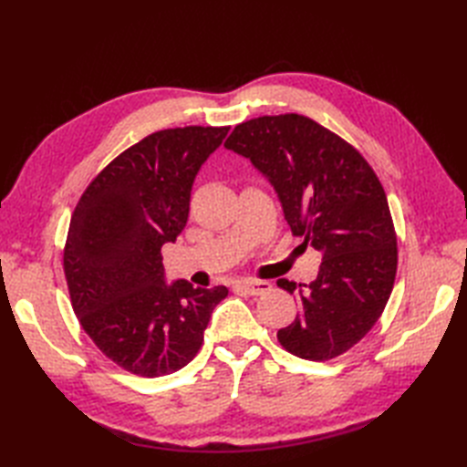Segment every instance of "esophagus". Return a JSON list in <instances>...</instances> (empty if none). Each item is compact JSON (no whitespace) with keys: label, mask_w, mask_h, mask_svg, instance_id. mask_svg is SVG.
Segmentation results:
<instances>
[{"label":"esophagus","mask_w":467,"mask_h":467,"mask_svg":"<svg viewBox=\"0 0 467 467\" xmlns=\"http://www.w3.org/2000/svg\"><path fill=\"white\" fill-rule=\"evenodd\" d=\"M239 288H242L249 296H261V294H266L268 290H271L273 285L266 280H245V282H242V286Z\"/></svg>","instance_id":"1"}]
</instances>
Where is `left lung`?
Listing matches in <instances>:
<instances>
[{
    "label": "left lung",
    "instance_id": "1",
    "mask_svg": "<svg viewBox=\"0 0 467 467\" xmlns=\"http://www.w3.org/2000/svg\"><path fill=\"white\" fill-rule=\"evenodd\" d=\"M223 146L271 181L292 234L323 257L309 285L276 282L300 296V316L278 343L304 360L343 355L379 319L398 271V235L374 169L341 136L294 112L237 124Z\"/></svg>",
    "mask_w": 467,
    "mask_h": 467
}]
</instances>
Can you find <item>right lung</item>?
Masks as SVG:
<instances>
[{
    "instance_id": "right-lung-1",
    "label": "right lung",
    "mask_w": 467,
    "mask_h": 467,
    "mask_svg": "<svg viewBox=\"0 0 467 467\" xmlns=\"http://www.w3.org/2000/svg\"><path fill=\"white\" fill-rule=\"evenodd\" d=\"M230 126L153 132L83 191L69 222L64 273L72 307L97 348L126 372L158 378L187 366L228 288L165 285L161 247L189 218L201 165Z\"/></svg>"
}]
</instances>
